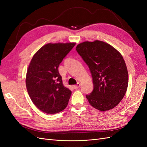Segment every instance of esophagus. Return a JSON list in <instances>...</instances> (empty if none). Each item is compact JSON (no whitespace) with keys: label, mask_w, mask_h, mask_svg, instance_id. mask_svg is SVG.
<instances>
[{"label":"esophagus","mask_w":147,"mask_h":147,"mask_svg":"<svg viewBox=\"0 0 147 147\" xmlns=\"http://www.w3.org/2000/svg\"><path fill=\"white\" fill-rule=\"evenodd\" d=\"M80 83H78L77 84H76V85H74V89H75V90H77V89H78V88L80 87Z\"/></svg>","instance_id":"34e87169"}]
</instances>
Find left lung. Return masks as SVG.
Returning a JSON list of instances; mask_svg holds the SVG:
<instances>
[{
  "mask_svg": "<svg viewBox=\"0 0 147 147\" xmlns=\"http://www.w3.org/2000/svg\"><path fill=\"white\" fill-rule=\"evenodd\" d=\"M76 50L90 69L93 91L86 95L89 103L102 112L112 109L126 94L128 72L122 55L102 41L80 43Z\"/></svg>",
  "mask_w": 147,
  "mask_h": 147,
  "instance_id": "8db88e82",
  "label": "left lung"
}]
</instances>
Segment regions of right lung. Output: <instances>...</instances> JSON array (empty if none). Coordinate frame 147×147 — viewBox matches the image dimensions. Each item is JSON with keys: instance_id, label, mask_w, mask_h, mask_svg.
<instances>
[{"instance_id": "right-lung-1", "label": "right lung", "mask_w": 147, "mask_h": 147, "mask_svg": "<svg viewBox=\"0 0 147 147\" xmlns=\"http://www.w3.org/2000/svg\"><path fill=\"white\" fill-rule=\"evenodd\" d=\"M75 43H48L34 55L26 74L29 97L37 107L48 114L65 109L72 92L65 88L58 67Z\"/></svg>"}]
</instances>
